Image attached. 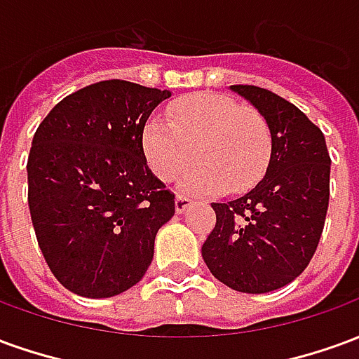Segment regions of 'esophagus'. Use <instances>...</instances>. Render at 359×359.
I'll return each instance as SVG.
<instances>
[{
	"label": "esophagus",
	"mask_w": 359,
	"mask_h": 359,
	"mask_svg": "<svg viewBox=\"0 0 359 359\" xmlns=\"http://www.w3.org/2000/svg\"><path fill=\"white\" fill-rule=\"evenodd\" d=\"M190 205H192V202H190L188 198H184V196H177V200H175V211H177V213H184Z\"/></svg>",
	"instance_id": "1"
}]
</instances>
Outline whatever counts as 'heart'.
Masks as SVG:
<instances>
[{
	"instance_id": "b5f03b06",
	"label": "heart",
	"mask_w": 359,
	"mask_h": 359,
	"mask_svg": "<svg viewBox=\"0 0 359 359\" xmlns=\"http://www.w3.org/2000/svg\"><path fill=\"white\" fill-rule=\"evenodd\" d=\"M140 148L151 172L163 182H172L198 157L200 165L180 180L184 194L210 196L226 188L244 192L269 163L271 133L257 111L231 95L198 92L172 103L167 118H148Z\"/></svg>"
}]
</instances>
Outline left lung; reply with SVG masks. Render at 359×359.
<instances>
[{
	"instance_id": "obj_1",
	"label": "left lung",
	"mask_w": 359,
	"mask_h": 359,
	"mask_svg": "<svg viewBox=\"0 0 359 359\" xmlns=\"http://www.w3.org/2000/svg\"><path fill=\"white\" fill-rule=\"evenodd\" d=\"M231 90L265 118L271 156L248 194L211 203L217 223L202 257L229 288L264 294L292 283L316 254L329 208L331 157L323 133L296 105L257 86Z\"/></svg>"
}]
</instances>
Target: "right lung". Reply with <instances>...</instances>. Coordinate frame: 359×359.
<instances>
[{"mask_svg": "<svg viewBox=\"0 0 359 359\" xmlns=\"http://www.w3.org/2000/svg\"><path fill=\"white\" fill-rule=\"evenodd\" d=\"M169 90L103 81L53 107L28 156V208L51 273L84 298L140 283L175 196L148 169L142 126Z\"/></svg>", "mask_w": 359, "mask_h": 359, "instance_id": "add662e5", "label": "right lung"}]
</instances>
